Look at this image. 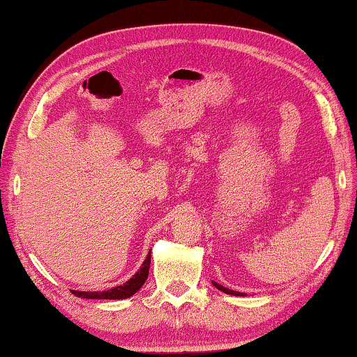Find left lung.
Returning <instances> with one entry per match:
<instances>
[{"label": "left lung", "instance_id": "1", "mask_svg": "<svg viewBox=\"0 0 357 357\" xmlns=\"http://www.w3.org/2000/svg\"><path fill=\"white\" fill-rule=\"evenodd\" d=\"M213 286H215L218 290H222L223 294H228V295H236V297H245L248 294H243V292H236V290H231V289H227L225 286H222V284H218L215 281H212Z\"/></svg>", "mask_w": 357, "mask_h": 357}]
</instances>
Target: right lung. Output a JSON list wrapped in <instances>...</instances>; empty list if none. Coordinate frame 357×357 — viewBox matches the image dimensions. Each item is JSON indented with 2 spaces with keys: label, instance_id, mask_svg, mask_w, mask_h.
<instances>
[{
  "label": "right lung",
  "instance_id": "1",
  "mask_svg": "<svg viewBox=\"0 0 357 357\" xmlns=\"http://www.w3.org/2000/svg\"><path fill=\"white\" fill-rule=\"evenodd\" d=\"M150 263H151V250L148 252L145 261L142 263L140 270L137 271L129 281H126L124 284L118 287L103 290V292H79V290H71L76 297L79 298H92V300H123V298H129L139 290L142 286H144L146 278H148V271H150Z\"/></svg>",
  "mask_w": 357,
  "mask_h": 357
}]
</instances>
